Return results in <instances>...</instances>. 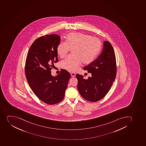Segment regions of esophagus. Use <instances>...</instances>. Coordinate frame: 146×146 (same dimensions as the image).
I'll list each match as a JSON object with an SVG mask.
<instances>
[{"mask_svg":"<svg viewBox=\"0 0 146 146\" xmlns=\"http://www.w3.org/2000/svg\"><path fill=\"white\" fill-rule=\"evenodd\" d=\"M71 76L72 77H74V76H76V73L74 72H71Z\"/></svg>","mask_w":146,"mask_h":146,"instance_id":"esophagus-1","label":"esophagus"}]
</instances>
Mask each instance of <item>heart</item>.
Masks as SVG:
<instances>
[{
  "label": "heart",
  "mask_w": 146,
  "mask_h": 146,
  "mask_svg": "<svg viewBox=\"0 0 146 146\" xmlns=\"http://www.w3.org/2000/svg\"><path fill=\"white\" fill-rule=\"evenodd\" d=\"M102 42L98 38L82 33H71L67 35L65 42L58 44L56 51L60 58L64 57L70 49L72 54L61 62L62 68L75 71L82 62L84 64L92 62L102 49Z\"/></svg>",
  "instance_id": "1"
}]
</instances>
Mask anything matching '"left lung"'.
Segmentation results:
<instances>
[{
  "mask_svg": "<svg viewBox=\"0 0 146 146\" xmlns=\"http://www.w3.org/2000/svg\"><path fill=\"white\" fill-rule=\"evenodd\" d=\"M83 70L92 76L86 79L82 75L76 74L80 95L89 102L102 100L108 93L116 76V59L111 43L104 41L103 50L98 58Z\"/></svg>",
  "mask_w": 146,
  "mask_h": 146,
  "instance_id": "left-lung-1",
  "label": "left lung"
}]
</instances>
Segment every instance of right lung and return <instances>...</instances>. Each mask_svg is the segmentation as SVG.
Listing matches in <instances>:
<instances>
[{"mask_svg":"<svg viewBox=\"0 0 146 146\" xmlns=\"http://www.w3.org/2000/svg\"><path fill=\"white\" fill-rule=\"evenodd\" d=\"M60 37L56 34L40 36L31 44L25 66L26 78L34 94L49 105L61 102L64 97L70 74L62 69L56 76L51 70L58 59L56 48Z\"/></svg>","mask_w":146,"mask_h":146,"instance_id":"right-lung-1","label":"right lung"}]
</instances>
